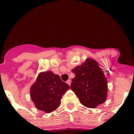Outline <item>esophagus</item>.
<instances>
[{
	"instance_id": "esophagus-1",
	"label": "esophagus",
	"mask_w": 134,
	"mask_h": 134,
	"mask_svg": "<svg viewBox=\"0 0 134 134\" xmlns=\"http://www.w3.org/2000/svg\"><path fill=\"white\" fill-rule=\"evenodd\" d=\"M67 82V84H68L69 86H70V85H71V82L70 80H67V82Z\"/></svg>"
}]
</instances>
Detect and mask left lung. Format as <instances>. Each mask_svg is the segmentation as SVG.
<instances>
[{
	"mask_svg": "<svg viewBox=\"0 0 134 134\" xmlns=\"http://www.w3.org/2000/svg\"><path fill=\"white\" fill-rule=\"evenodd\" d=\"M75 77L71 89L83 105L94 108L104 103L108 93V82L98 63L88 58L81 65L72 69Z\"/></svg>",
	"mask_w": 134,
	"mask_h": 134,
	"instance_id": "1",
	"label": "left lung"
}]
</instances>
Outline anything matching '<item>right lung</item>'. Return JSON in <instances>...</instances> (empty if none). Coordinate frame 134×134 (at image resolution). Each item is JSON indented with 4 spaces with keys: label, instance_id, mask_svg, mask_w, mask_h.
Masks as SVG:
<instances>
[{
    "label": "right lung",
    "instance_id": "obj_1",
    "mask_svg": "<svg viewBox=\"0 0 134 134\" xmlns=\"http://www.w3.org/2000/svg\"><path fill=\"white\" fill-rule=\"evenodd\" d=\"M69 89V85L63 82L58 75L46 71L39 74L30 94L38 110L50 113L59 107L62 96Z\"/></svg>",
    "mask_w": 134,
    "mask_h": 134
}]
</instances>
